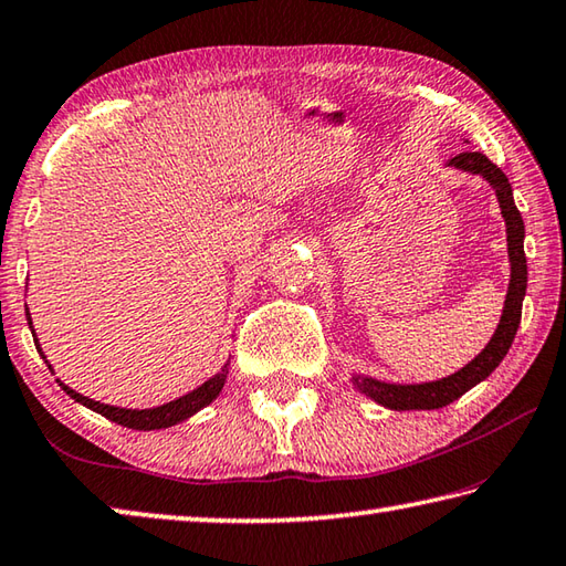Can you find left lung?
<instances>
[{
  "label": "left lung",
  "instance_id": "8db88e82",
  "mask_svg": "<svg viewBox=\"0 0 566 566\" xmlns=\"http://www.w3.org/2000/svg\"><path fill=\"white\" fill-rule=\"evenodd\" d=\"M450 168L472 172V176L485 178L492 190L497 195L500 212L505 218L507 228V256H510V284H507V296L505 306H502L500 324L495 334L488 342V346L472 358L468 366H462L460 371L450 374L440 381H426V384H386L378 381L371 376L354 374L352 381L361 390L364 396L376 400L378 406L390 408V410H436L448 403H453L462 394H468L472 386L495 371L502 358L510 352L512 342H515L520 318H522V300H525L527 292V256H525V222H522V214L512 198V185L505 172H502L495 163L482 153L468 150L460 153V156L448 160Z\"/></svg>",
  "mask_w": 566,
  "mask_h": 566
}]
</instances>
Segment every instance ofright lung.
<instances>
[{"label":"right lung","instance_id":"right-lung-1","mask_svg":"<svg viewBox=\"0 0 566 566\" xmlns=\"http://www.w3.org/2000/svg\"><path fill=\"white\" fill-rule=\"evenodd\" d=\"M27 322L32 324V316H29V310H27ZM29 328H32V326H29ZM32 334H34V328H32ZM34 344H36V352L41 354V358H46L44 352H41V346H39V338H36ZM46 366H49V371H54L49 361H46ZM228 366H230V361L222 366V371H218L212 378H208V381H205L202 386L190 390V394H185V396H180L176 400H170V403H163V406H156V408H143V410L98 403V400H94V398L76 394L74 388H69L66 384H61L59 378H56V384L64 388L66 394L76 400V403L86 406L91 410H96V413L113 420V423H118L123 428H133V430H160V428L178 426V423H182V420H188L190 416L198 413V410H202L205 406H210L212 400L220 396V390L224 386V378H228Z\"/></svg>","mask_w":566,"mask_h":566}]
</instances>
